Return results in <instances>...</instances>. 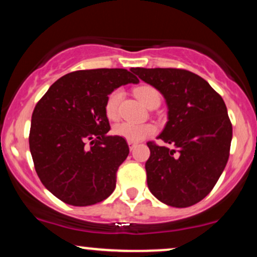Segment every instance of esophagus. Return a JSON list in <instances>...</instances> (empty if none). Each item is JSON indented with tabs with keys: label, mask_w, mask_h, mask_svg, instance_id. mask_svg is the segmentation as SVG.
I'll use <instances>...</instances> for the list:
<instances>
[{
	"label": "esophagus",
	"mask_w": 257,
	"mask_h": 257,
	"mask_svg": "<svg viewBox=\"0 0 257 257\" xmlns=\"http://www.w3.org/2000/svg\"><path fill=\"white\" fill-rule=\"evenodd\" d=\"M128 145H129V149H131V151H132V150L137 146V143H134V141H128Z\"/></svg>",
	"instance_id": "obj_1"
}]
</instances>
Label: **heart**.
<instances>
[{"mask_svg": "<svg viewBox=\"0 0 257 257\" xmlns=\"http://www.w3.org/2000/svg\"><path fill=\"white\" fill-rule=\"evenodd\" d=\"M135 95L147 107L155 104H159V101H161V95H159L158 90L149 84L139 85V87L135 88ZM122 96L123 91L120 89H114L108 94L105 102V113L110 119H116L118 117L119 104ZM155 132L156 126L151 123H141L140 124V123L123 120V122L117 123L113 126V133L117 137L125 139L128 141H134V143L149 138L150 135L155 134Z\"/></svg>", "mask_w": 257, "mask_h": 257, "instance_id": "b5f03b06", "label": "heart"}]
</instances>
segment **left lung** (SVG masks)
Wrapping results in <instances>:
<instances>
[{
  "label": "left lung",
  "instance_id": "obj_1",
  "mask_svg": "<svg viewBox=\"0 0 257 257\" xmlns=\"http://www.w3.org/2000/svg\"><path fill=\"white\" fill-rule=\"evenodd\" d=\"M132 71L166 98L168 122L157 139L173 149L149 141L147 186L156 198L187 208L205 198L225 169L232 141V123L225 101L211 85L184 69Z\"/></svg>",
  "mask_w": 257,
  "mask_h": 257
}]
</instances>
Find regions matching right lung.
I'll return each instance as SVG.
<instances>
[{
  "mask_svg": "<svg viewBox=\"0 0 257 257\" xmlns=\"http://www.w3.org/2000/svg\"><path fill=\"white\" fill-rule=\"evenodd\" d=\"M138 82L125 69L79 70L54 82L35 106L29 135L32 161L41 182L57 198L87 206L113 192L129 147L125 139L107 135L105 102L113 89Z\"/></svg>",
  "mask_w": 257,
  "mask_h": 257,
  "instance_id": "1",
  "label": "right lung"
}]
</instances>
